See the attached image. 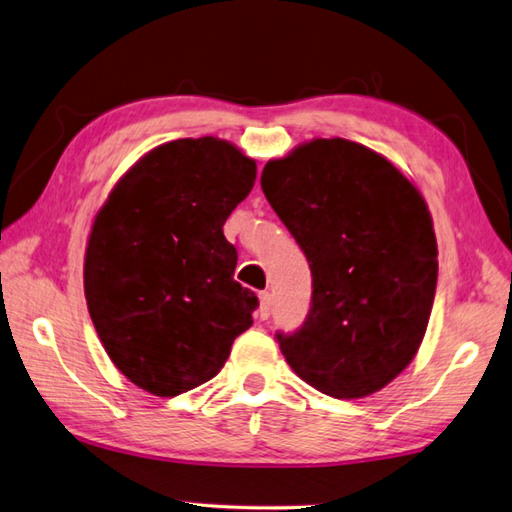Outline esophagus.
I'll use <instances>...</instances> for the list:
<instances>
[{"mask_svg": "<svg viewBox=\"0 0 512 512\" xmlns=\"http://www.w3.org/2000/svg\"><path fill=\"white\" fill-rule=\"evenodd\" d=\"M271 311H273V295L268 293V291L259 293V318L268 320V315H271Z\"/></svg>", "mask_w": 512, "mask_h": 512, "instance_id": "esophagus-1", "label": "esophagus"}]
</instances>
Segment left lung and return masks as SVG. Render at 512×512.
Returning <instances> with one entry per match:
<instances>
[{
	"mask_svg": "<svg viewBox=\"0 0 512 512\" xmlns=\"http://www.w3.org/2000/svg\"><path fill=\"white\" fill-rule=\"evenodd\" d=\"M262 190L309 259L311 309L280 349L333 398L380 392L414 360L436 293V235L416 185L369 147L313 138L264 165Z\"/></svg>",
	"mask_w": 512,
	"mask_h": 512,
	"instance_id": "obj_1",
	"label": "left lung"
}]
</instances>
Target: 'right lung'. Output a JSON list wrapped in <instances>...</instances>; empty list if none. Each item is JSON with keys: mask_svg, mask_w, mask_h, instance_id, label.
I'll return each instance as SVG.
<instances>
[{"mask_svg": "<svg viewBox=\"0 0 512 512\" xmlns=\"http://www.w3.org/2000/svg\"><path fill=\"white\" fill-rule=\"evenodd\" d=\"M253 159L215 136L141 156L102 203L85 253L91 322L120 374L154 396L215 378L257 297L232 280L224 224L248 197Z\"/></svg>", "mask_w": 512, "mask_h": 512, "instance_id": "right-lung-1", "label": "right lung"}]
</instances>
